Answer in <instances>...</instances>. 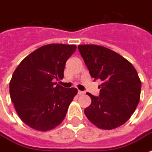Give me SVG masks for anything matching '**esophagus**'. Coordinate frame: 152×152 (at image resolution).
<instances>
[{"label": "esophagus", "mask_w": 152, "mask_h": 152, "mask_svg": "<svg viewBox=\"0 0 152 152\" xmlns=\"http://www.w3.org/2000/svg\"><path fill=\"white\" fill-rule=\"evenodd\" d=\"M84 94V92L83 91H78V95H82Z\"/></svg>", "instance_id": "1"}]
</instances>
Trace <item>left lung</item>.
Masks as SVG:
<instances>
[{
    "label": "left lung",
    "instance_id": "1",
    "mask_svg": "<svg viewBox=\"0 0 152 152\" xmlns=\"http://www.w3.org/2000/svg\"><path fill=\"white\" fill-rule=\"evenodd\" d=\"M91 76L101 80L99 96L87 93L91 103L84 110L91 122L110 130L125 124L139 103L141 82L131 63L114 51L97 45H79Z\"/></svg>",
    "mask_w": 152,
    "mask_h": 152
}]
</instances>
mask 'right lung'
<instances>
[{
  "label": "right lung",
  "mask_w": 152,
  "mask_h": 152,
  "mask_svg": "<svg viewBox=\"0 0 152 152\" xmlns=\"http://www.w3.org/2000/svg\"><path fill=\"white\" fill-rule=\"evenodd\" d=\"M75 45L49 44L26 57L13 72L9 83L12 102L27 125L46 132L59 125L77 94L76 88H64L53 80L64 77L67 60Z\"/></svg>",
  "instance_id": "add662e5"
}]
</instances>
